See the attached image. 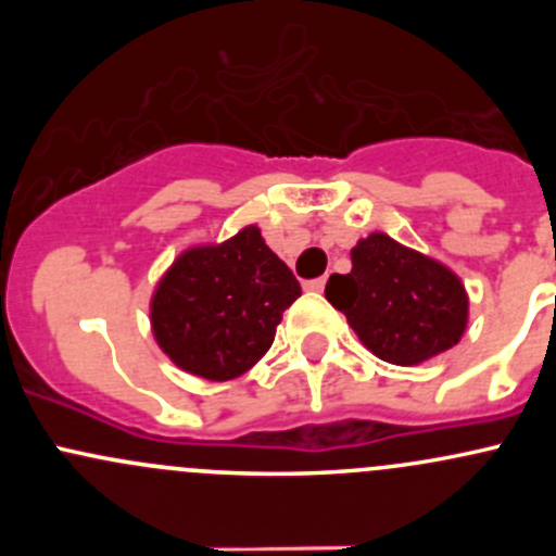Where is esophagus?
Here are the masks:
<instances>
[{
  "label": "esophagus",
  "mask_w": 556,
  "mask_h": 556,
  "mask_svg": "<svg viewBox=\"0 0 556 556\" xmlns=\"http://www.w3.org/2000/svg\"><path fill=\"white\" fill-rule=\"evenodd\" d=\"M306 290H312V293H323V290H325V277L309 279V282H306Z\"/></svg>",
  "instance_id": "1"
}]
</instances>
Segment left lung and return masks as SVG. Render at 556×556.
Returning a JSON list of instances; mask_svg holds the SVG:
<instances>
[{
	"label": "left lung",
	"instance_id": "8db88e82",
	"mask_svg": "<svg viewBox=\"0 0 556 556\" xmlns=\"http://www.w3.org/2000/svg\"><path fill=\"white\" fill-rule=\"evenodd\" d=\"M352 271L330 274L325 299L357 339L392 366L452 350L468 328V293L450 266L382 231L352 247Z\"/></svg>",
	"mask_w": 556,
	"mask_h": 556
}]
</instances>
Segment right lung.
<instances>
[{
    "mask_svg": "<svg viewBox=\"0 0 556 556\" xmlns=\"http://www.w3.org/2000/svg\"><path fill=\"white\" fill-rule=\"evenodd\" d=\"M301 295L299 279L244 226L217 244L179 252L150 299V328L177 368L228 382L274 344L282 312Z\"/></svg>",
    "mask_w": 556,
    "mask_h": 556,
    "instance_id": "obj_1",
    "label": "right lung"
}]
</instances>
